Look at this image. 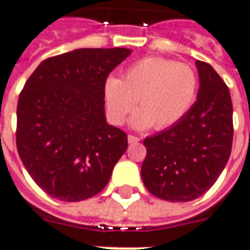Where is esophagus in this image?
Here are the masks:
<instances>
[{
  "label": "esophagus",
  "mask_w": 250,
  "mask_h": 250,
  "mask_svg": "<svg viewBox=\"0 0 250 250\" xmlns=\"http://www.w3.org/2000/svg\"><path fill=\"white\" fill-rule=\"evenodd\" d=\"M140 140V138L135 136V135H128V143H138Z\"/></svg>",
  "instance_id": "1"
}]
</instances>
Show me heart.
<instances>
[{
    "mask_svg": "<svg viewBox=\"0 0 250 250\" xmlns=\"http://www.w3.org/2000/svg\"><path fill=\"white\" fill-rule=\"evenodd\" d=\"M199 75L191 64L160 57L136 61L125 68L122 79L106 82L104 97L111 119L122 125L134 110L135 128L164 130L184 118L195 103Z\"/></svg>",
    "mask_w": 250,
    "mask_h": 250,
    "instance_id": "1",
    "label": "heart"
}]
</instances>
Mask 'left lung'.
Returning a JSON list of instances; mask_svg holds the SVG:
<instances>
[{
  "instance_id": "obj_1",
  "label": "left lung",
  "mask_w": 250,
  "mask_h": 250,
  "mask_svg": "<svg viewBox=\"0 0 250 250\" xmlns=\"http://www.w3.org/2000/svg\"><path fill=\"white\" fill-rule=\"evenodd\" d=\"M197 101L183 119L143 142L142 179L153 196L172 203L195 200L213 186L233 142V107L228 86L213 67L196 61Z\"/></svg>"
}]
</instances>
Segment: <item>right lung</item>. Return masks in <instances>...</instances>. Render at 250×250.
Segmentation results:
<instances>
[{
	"label": "right lung",
	"mask_w": 250,
	"mask_h": 250,
	"mask_svg": "<svg viewBox=\"0 0 250 250\" xmlns=\"http://www.w3.org/2000/svg\"><path fill=\"white\" fill-rule=\"evenodd\" d=\"M131 50L78 49L45 59L22 88L16 143L40 188L61 201L90 199L107 186L127 134L106 123L107 77Z\"/></svg>",
	"instance_id": "obj_1"
}]
</instances>
